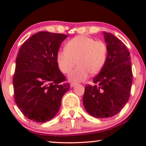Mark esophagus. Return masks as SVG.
<instances>
[{"mask_svg": "<svg viewBox=\"0 0 146 146\" xmlns=\"http://www.w3.org/2000/svg\"><path fill=\"white\" fill-rule=\"evenodd\" d=\"M76 85V83H74V82H71V83H70V86H71V87L75 86Z\"/></svg>", "mask_w": 146, "mask_h": 146, "instance_id": "obj_1", "label": "esophagus"}]
</instances>
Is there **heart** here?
I'll return each instance as SVG.
<instances>
[{"label":"heart","mask_w":146,"mask_h":146,"mask_svg":"<svg viewBox=\"0 0 146 146\" xmlns=\"http://www.w3.org/2000/svg\"><path fill=\"white\" fill-rule=\"evenodd\" d=\"M108 58V46L104 42L95 40L86 36H77L68 41L66 50L57 54V63L62 72L68 74L76 64L78 65L69 74L74 82L86 80L89 74H98L104 66Z\"/></svg>","instance_id":"1"}]
</instances>
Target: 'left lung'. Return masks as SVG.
Wrapping results in <instances>:
<instances>
[{
  "instance_id": "8db88e82",
  "label": "left lung",
  "mask_w": 146,
  "mask_h": 146,
  "mask_svg": "<svg viewBox=\"0 0 146 146\" xmlns=\"http://www.w3.org/2000/svg\"><path fill=\"white\" fill-rule=\"evenodd\" d=\"M108 58L102 70L86 85L83 104L90 115L107 118L116 115L128 101L132 84L131 62L128 49L120 40L104 32Z\"/></svg>"
}]
</instances>
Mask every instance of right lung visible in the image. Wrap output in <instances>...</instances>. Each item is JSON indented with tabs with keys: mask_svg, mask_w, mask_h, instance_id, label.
Returning a JSON list of instances; mask_svg holds the SVG:
<instances>
[{
	"mask_svg": "<svg viewBox=\"0 0 146 146\" xmlns=\"http://www.w3.org/2000/svg\"><path fill=\"white\" fill-rule=\"evenodd\" d=\"M67 37L39 32L19 50L13 80L15 100L22 113L32 121L43 123L53 118L70 90L56 60L61 43Z\"/></svg>",
	"mask_w": 146,
	"mask_h": 146,
	"instance_id": "add662e5",
	"label": "right lung"
}]
</instances>
